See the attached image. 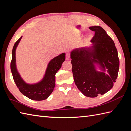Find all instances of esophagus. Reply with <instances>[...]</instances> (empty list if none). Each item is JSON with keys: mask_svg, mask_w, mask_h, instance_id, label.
Returning <instances> with one entry per match:
<instances>
[{"mask_svg": "<svg viewBox=\"0 0 131 131\" xmlns=\"http://www.w3.org/2000/svg\"><path fill=\"white\" fill-rule=\"evenodd\" d=\"M70 59V54L69 53H67L66 54V59L67 60H69Z\"/></svg>", "mask_w": 131, "mask_h": 131, "instance_id": "34e87169", "label": "esophagus"}]
</instances>
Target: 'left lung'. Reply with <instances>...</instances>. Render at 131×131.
<instances>
[{
	"label": "left lung",
	"instance_id": "8db88e82",
	"mask_svg": "<svg viewBox=\"0 0 131 131\" xmlns=\"http://www.w3.org/2000/svg\"><path fill=\"white\" fill-rule=\"evenodd\" d=\"M89 29L95 32L91 46L74 49L70 58L78 89L85 96L94 98L113 88L120 61L114 41L105 30L100 26L90 27Z\"/></svg>",
	"mask_w": 131,
	"mask_h": 131
}]
</instances>
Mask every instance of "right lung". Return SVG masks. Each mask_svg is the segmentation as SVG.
Listing matches in <instances>:
<instances>
[{"instance_id": "right-lung-1", "label": "right lung", "mask_w": 131, "mask_h": 131, "mask_svg": "<svg viewBox=\"0 0 131 131\" xmlns=\"http://www.w3.org/2000/svg\"><path fill=\"white\" fill-rule=\"evenodd\" d=\"M22 36L15 42L12 51L11 71L14 80L20 92L30 100L42 101L48 98L52 93L55 86V75L61 68L66 59V53H63L54 57L49 62L44 75L41 80L28 84L22 79L18 72L16 66V50Z\"/></svg>"}]
</instances>
